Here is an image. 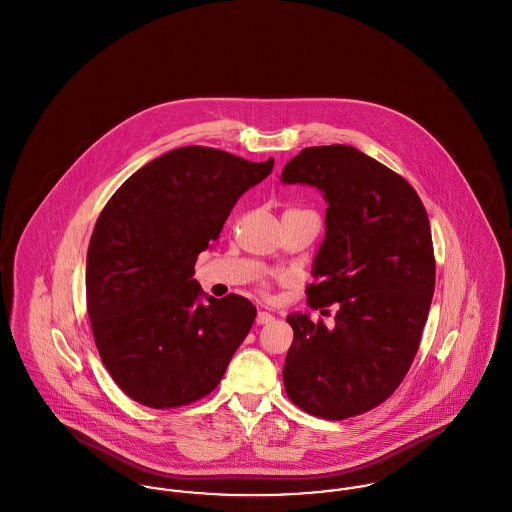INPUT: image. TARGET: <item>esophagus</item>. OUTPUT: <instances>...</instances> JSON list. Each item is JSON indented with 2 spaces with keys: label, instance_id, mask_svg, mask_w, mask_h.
<instances>
[{
  "label": "esophagus",
  "instance_id": "1",
  "mask_svg": "<svg viewBox=\"0 0 512 512\" xmlns=\"http://www.w3.org/2000/svg\"><path fill=\"white\" fill-rule=\"evenodd\" d=\"M273 314L271 312H267V310H259L257 312V324H269V322H273Z\"/></svg>",
  "mask_w": 512,
  "mask_h": 512
}]
</instances>
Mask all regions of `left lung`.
Masks as SVG:
<instances>
[{"label":"left lung","mask_w":512,"mask_h":512,"mask_svg":"<svg viewBox=\"0 0 512 512\" xmlns=\"http://www.w3.org/2000/svg\"><path fill=\"white\" fill-rule=\"evenodd\" d=\"M281 180L328 202L307 303L336 307L330 326L287 316L283 382L295 406L340 421L386 402L415 358L435 291L429 217L408 180L352 146L303 148Z\"/></svg>","instance_id":"obj_1"}]
</instances>
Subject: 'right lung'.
<instances>
[{
  "mask_svg": "<svg viewBox=\"0 0 512 512\" xmlns=\"http://www.w3.org/2000/svg\"><path fill=\"white\" fill-rule=\"evenodd\" d=\"M273 170L207 146L176 148L134 172L104 205L87 253V312L116 386L152 409L211 394L249 334L245 297H207L198 255L237 200Z\"/></svg>",
  "mask_w": 512,
  "mask_h": 512,
  "instance_id": "right-lung-1",
  "label": "right lung"
}]
</instances>
